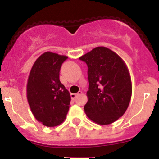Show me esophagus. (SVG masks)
<instances>
[{"label": "esophagus", "mask_w": 159, "mask_h": 159, "mask_svg": "<svg viewBox=\"0 0 159 159\" xmlns=\"http://www.w3.org/2000/svg\"><path fill=\"white\" fill-rule=\"evenodd\" d=\"M82 94H83V92H81V91H80V92H79L78 93H76V94H71V98H72V99H75V98H76L78 95H82Z\"/></svg>", "instance_id": "1"}]
</instances>
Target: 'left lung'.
I'll use <instances>...</instances> for the list:
<instances>
[{
  "label": "left lung",
  "instance_id": "obj_1",
  "mask_svg": "<svg viewBox=\"0 0 159 159\" xmlns=\"http://www.w3.org/2000/svg\"><path fill=\"white\" fill-rule=\"evenodd\" d=\"M88 65L89 86L84 111L91 120L108 125L122 117L132 93L128 68L122 58L106 47H96L80 57Z\"/></svg>",
  "mask_w": 159,
  "mask_h": 159
}]
</instances>
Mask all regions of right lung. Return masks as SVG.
Segmentation results:
<instances>
[{
  "label": "right lung",
  "instance_id": "add662e5",
  "mask_svg": "<svg viewBox=\"0 0 159 159\" xmlns=\"http://www.w3.org/2000/svg\"><path fill=\"white\" fill-rule=\"evenodd\" d=\"M66 56L46 52L31 69L27 84V99L34 117L46 127H56L64 121L71 96L60 81V71Z\"/></svg>",
  "mask_w": 159,
  "mask_h": 159
}]
</instances>
